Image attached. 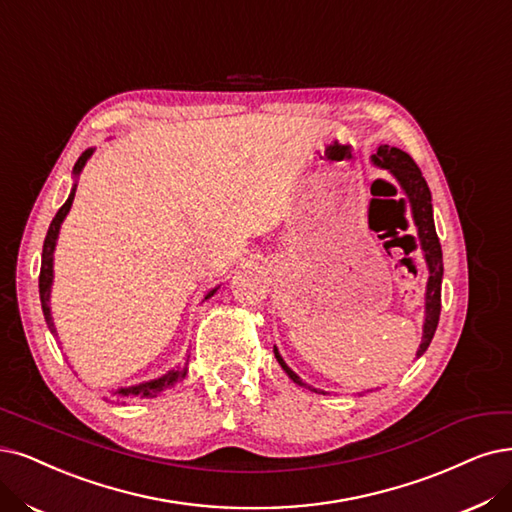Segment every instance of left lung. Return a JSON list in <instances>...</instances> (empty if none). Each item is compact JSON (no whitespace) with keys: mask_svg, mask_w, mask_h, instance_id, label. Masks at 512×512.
Masks as SVG:
<instances>
[{"mask_svg":"<svg viewBox=\"0 0 512 512\" xmlns=\"http://www.w3.org/2000/svg\"><path fill=\"white\" fill-rule=\"evenodd\" d=\"M373 164L380 166L399 181L403 194V204L409 202L411 206V215L413 223L418 227V236L422 242V251L424 259L428 266V282H426V314H424V335H422V344L418 348V354L422 356L434 337V331H437L439 325V316H441V280H443V251H441V242L437 236V230H434V219H432V196L426 179L422 177V170L418 164L413 162L409 154H405L399 147H390V145H380L377 147V154L371 156ZM274 356L278 365L285 369V373L291 377V380L299 386H306L304 380L282 361L280 352L274 348Z\"/></svg>","mask_w":512,"mask_h":512,"instance_id":"left-lung-1","label":"left lung"}]
</instances>
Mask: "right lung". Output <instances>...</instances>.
Listing matches in <instances>:
<instances>
[{"mask_svg":"<svg viewBox=\"0 0 512 512\" xmlns=\"http://www.w3.org/2000/svg\"><path fill=\"white\" fill-rule=\"evenodd\" d=\"M94 149H86L84 154L78 158V162H75L73 166V177H78L82 173L84 164L88 162V158L92 156ZM73 196H75V183H73V189L71 194L67 198V202L59 208V213L54 215L50 227H48V234H46V240H44V251H42V268H40V301H42V310H44V318H46V325L50 329L52 335H56V329H54V323H52V314H50V289H52V278H54V270H52V261H54V249H56V238H59V230H61V223L65 221L69 208L73 204ZM217 289H213L211 293H208L204 299L211 297ZM187 375V363L183 367H177L173 371L164 373L162 377H158V380H149V382H143V384H137V386H128V388H120L113 392V399H116L118 403H130V401H139V399H154V396H158L160 392L168 390L177 386L183 377Z\"/></svg>","mask_w":512,"mask_h":512,"instance_id":"obj_1","label":"right lung"}]
</instances>
